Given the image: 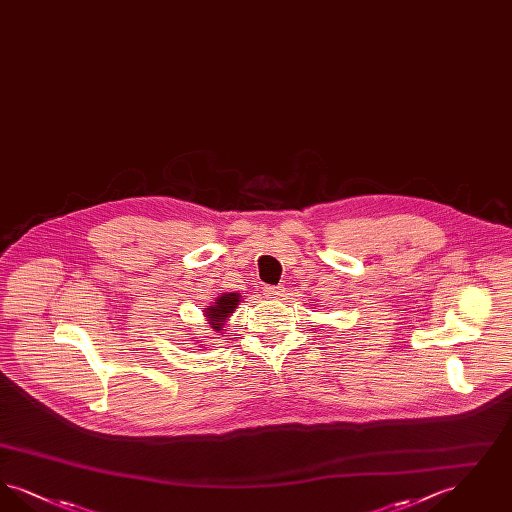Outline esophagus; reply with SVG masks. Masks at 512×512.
<instances>
[{"label": "esophagus", "mask_w": 512, "mask_h": 512, "mask_svg": "<svg viewBox=\"0 0 512 512\" xmlns=\"http://www.w3.org/2000/svg\"><path fill=\"white\" fill-rule=\"evenodd\" d=\"M282 288H276V286H267V288H263V295L268 297V299H276V297H280L282 295Z\"/></svg>", "instance_id": "obj_1"}]
</instances>
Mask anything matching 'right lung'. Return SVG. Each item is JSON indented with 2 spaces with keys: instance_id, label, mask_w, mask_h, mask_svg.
I'll list each match as a JSON object with an SVG mask.
<instances>
[{
  "instance_id": "1",
  "label": "right lung",
  "mask_w": 512,
  "mask_h": 512,
  "mask_svg": "<svg viewBox=\"0 0 512 512\" xmlns=\"http://www.w3.org/2000/svg\"><path fill=\"white\" fill-rule=\"evenodd\" d=\"M240 299H242L240 293H220L219 297L215 299V303L209 305V307L203 311L207 322H209V326H211L215 332H222V330H224L226 320L236 311V307L240 305Z\"/></svg>"
}]
</instances>
